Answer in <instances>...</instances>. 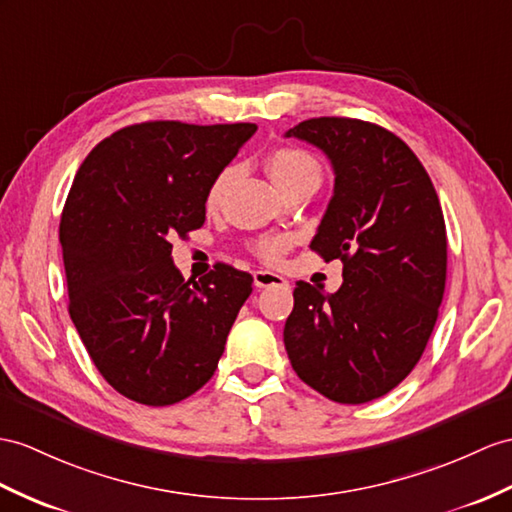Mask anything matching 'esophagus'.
I'll list each match as a JSON object with an SVG mask.
<instances>
[{
  "label": "esophagus",
  "instance_id": "obj_1",
  "mask_svg": "<svg viewBox=\"0 0 512 512\" xmlns=\"http://www.w3.org/2000/svg\"><path fill=\"white\" fill-rule=\"evenodd\" d=\"M254 284L256 289H273V286H289L282 276L271 271H254Z\"/></svg>",
  "mask_w": 512,
  "mask_h": 512
}]
</instances>
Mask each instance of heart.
<instances>
[{"label": "heart", "mask_w": 512, "mask_h": 512, "mask_svg": "<svg viewBox=\"0 0 512 512\" xmlns=\"http://www.w3.org/2000/svg\"><path fill=\"white\" fill-rule=\"evenodd\" d=\"M265 165H267V171L273 178V182H276L284 191H289L291 186L299 180L310 178V176H319L317 160L299 147L271 149V152L267 154ZM232 180H234V167H226L217 173L215 180L210 182L208 193H206L208 208H217L221 204V199L226 197ZM286 247H289V239H284V236H273V239L260 241L256 252L260 258H265V260H269V263H273V260H278L286 252Z\"/></svg>", "instance_id": "1"}]
</instances>
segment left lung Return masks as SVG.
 <instances>
[{"label": "left lung", "mask_w": 512, "mask_h": 512, "mask_svg": "<svg viewBox=\"0 0 512 512\" xmlns=\"http://www.w3.org/2000/svg\"><path fill=\"white\" fill-rule=\"evenodd\" d=\"M332 162L334 195L310 249L339 258L336 293L299 280L284 347L295 373L339 404H365L415 369L445 291V219L428 171L376 123L319 117L286 132Z\"/></svg>", "instance_id": "left-lung-1"}]
</instances>
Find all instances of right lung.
<instances>
[{"instance_id":"obj_1","label":"right lung","mask_w":512,"mask_h":512,"mask_svg":"<svg viewBox=\"0 0 512 512\" xmlns=\"http://www.w3.org/2000/svg\"><path fill=\"white\" fill-rule=\"evenodd\" d=\"M254 132L136 123L76 173L60 219L69 315L97 371L132 402L169 406L202 389L252 293V276L223 263L186 282L171 239L204 226L210 182Z\"/></svg>"}]
</instances>
